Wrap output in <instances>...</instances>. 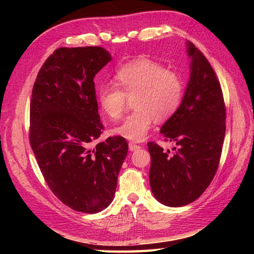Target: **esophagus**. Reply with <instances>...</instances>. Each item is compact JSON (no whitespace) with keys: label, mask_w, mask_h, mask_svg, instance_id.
Instances as JSON below:
<instances>
[{"label":"esophagus","mask_w":254,"mask_h":254,"mask_svg":"<svg viewBox=\"0 0 254 254\" xmlns=\"http://www.w3.org/2000/svg\"><path fill=\"white\" fill-rule=\"evenodd\" d=\"M139 148H141V146H139V145H137L135 143H128V149H130L131 152H134V150L139 149Z\"/></svg>","instance_id":"34e87169"}]
</instances>
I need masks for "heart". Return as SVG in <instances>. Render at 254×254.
Masks as SVG:
<instances>
[{
  "label": "heart",
  "mask_w": 254,
  "mask_h": 254,
  "mask_svg": "<svg viewBox=\"0 0 254 254\" xmlns=\"http://www.w3.org/2000/svg\"><path fill=\"white\" fill-rule=\"evenodd\" d=\"M185 83L179 73L164 68L147 58L127 63L116 72L113 86H101L97 90L99 107L110 120H118L132 100L135 109L112 134L128 141L139 142L146 137L154 120L165 122L181 106Z\"/></svg>",
  "instance_id": "heart-1"
}]
</instances>
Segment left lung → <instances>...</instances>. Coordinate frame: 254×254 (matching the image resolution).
Listing matches in <instances>:
<instances>
[{"instance_id":"8db88e82","label":"left lung","mask_w":254,"mask_h":254,"mask_svg":"<svg viewBox=\"0 0 254 254\" xmlns=\"http://www.w3.org/2000/svg\"><path fill=\"white\" fill-rule=\"evenodd\" d=\"M187 46L190 79L180 108L160 128L165 141L176 144L175 152L147 144L150 189L156 199L171 207L194 202L210 185L226 132V108L216 73L192 42Z\"/></svg>"}]
</instances>
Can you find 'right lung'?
<instances>
[{"instance_id":"obj_1","label":"right lung","mask_w":254,"mask_h":254,"mask_svg":"<svg viewBox=\"0 0 254 254\" xmlns=\"http://www.w3.org/2000/svg\"><path fill=\"white\" fill-rule=\"evenodd\" d=\"M110 53L101 47L59 48L42 64L32 88L29 141L53 194L74 210L99 213L115 197L128 145L102 133L94 77Z\"/></svg>"}]
</instances>
